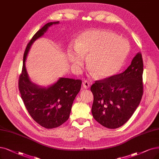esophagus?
<instances>
[{"label":"esophagus","mask_w":159,"mask_h":159,"mask_svg":"<svg viewBox=\"0 0 159 159\" xmlns=\"http://www.w3.org/2000/svg\"><path fill=\"white\" fill-rule=\"evenodd\" d=\"M82 85H83V87L84 89H86L88 88H89V87H90V84L89 83V82L86 80L83 82V84H82Z\"/></svg>","instance_id":"1"}]
</instances>
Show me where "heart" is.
Listing matches in <instances>:
<instances>
[{"instance_id":"heart-1","label":"heart","mask_w":159,"mask_h":159,"mask_svg":"<svg viewBox=\"0 0 159 159\" xmlns=\"http://www.w3.org/2000/svg\"><path fill=\"white\" fill-rule=\"evenodd\" d=\"M130 51L127 40L107 30H89L80 34L75 48H69L67 56L75 66H81L88 57V66L99 79H107L122 68Z\"/></svg>"}]
</instances>
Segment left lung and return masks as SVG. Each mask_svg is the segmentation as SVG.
Instances as JSON below:
<instances>
[{
  "label": "left lung",
  "instance_id": "obj_1",
  "mask_svg": "<svg viewBox=\"0 0 159 159\" xmlns=\"http://www.w3.org/2000/svg\"><path fill=\"white\" fill-rule=\"evenodd\" d=\"M143 71L142 56L138 52L125 72L92 85L91 111L98 123L106 128L117 129L128 121L142 97Z\"/></svg>",
  "mask_w": 159,
  "mask_h": 159
}]
</instances>
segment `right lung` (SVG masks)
<instances>
[{"instance_id": "add662e5", "label": "right lung", "mask_w": 159, "mask_h": 159, "mask_svg": "<svg viewBox=\"0 0 159 159\" xmlns=\"http://www.w3.org/2000/svg\"><path fill=\"white\" fill-rule=\"evenodd\" d=\"M59 23V21H55L46 24L32 38L25 51L22 72L19 80V90L30 116L46 129L58 127L68 119L73 102L81 85L80 80L60 78L53 84L42 87L29 78L25 61L31 46L49 27Z\"/></svg>"}]
</instances>
